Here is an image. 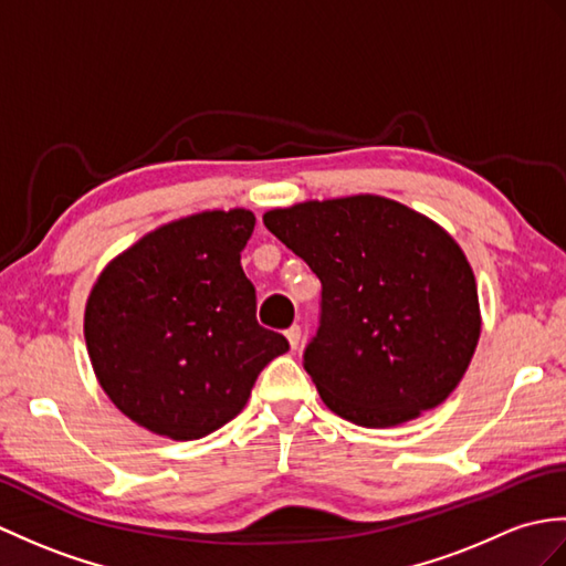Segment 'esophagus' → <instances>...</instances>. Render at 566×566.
<instances>
[{"label": "esophagus", "instance_id": "1", "mask_svg": "<svg viewBox=\"0 0 566 566\" xmlns=\"http://www.w3.org/2000/svg\"><path fill=\"white\" fill-rule=\"evenodd\" d=\"M284 335H286V339H289V345H292V349H296L298 343H301V327H298V325H292Z\"/></svg>", "mask_w": 566, "mask_h": 566}]
</instances>
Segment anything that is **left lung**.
<instances>
[{
  "instance_id": "1",
  "label": "left lung",
  "mask_w": 566,
  "mask_h": 566,
  "mask_svg": "<svg viewBox=\"0 0 566 566\" xmlns=\"http://www.w3.org/2000/svg\"><path fill=\"white\" fill-rule=\"evenodd\" d=\"M262 221L321 280L304 369L335 415L384 429L451 396L478 347L480 306L449 233L376 195L272 209Z\"/></svg>"
}]
</instances>
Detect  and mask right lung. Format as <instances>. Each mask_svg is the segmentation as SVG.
Masks as SVG:
<instances>
[{"instance_id":"obj_1","label":"right lung","mask_w":566,"mask_h":566,"mask_svg":"<svg viewBox=\"0 0 566 566\" xmlns=\"http://www.w3.org/2000/svg\"><path fill=\"white\" fill-rule=\"evenodd\" d=\"M245 209L156 229L101 272L84 335L98 384L139 427L202 439L243 410L258 374L289 349L255 318L241 251Z\"/></svg>"}]
</instances>
